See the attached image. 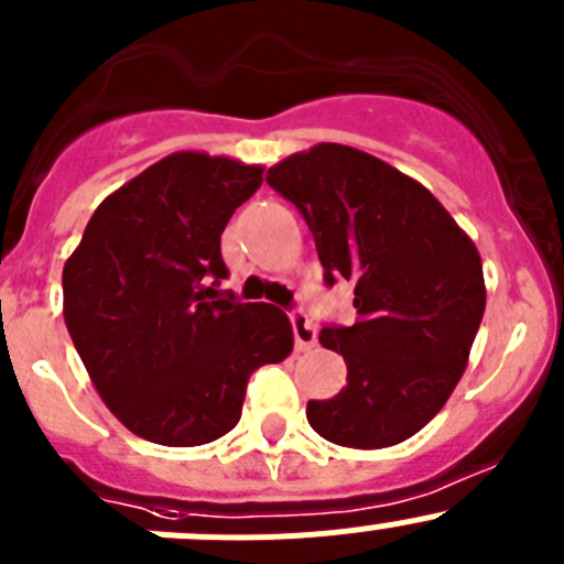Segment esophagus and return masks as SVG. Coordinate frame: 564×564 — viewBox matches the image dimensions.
Instances as JSON below:
<instances>
[{
	"mask_svg": "<svg viewBox=\"0 0 564 564\" xmlns=\"http://www.w3.org/2000/svg\"><path fill=\"white\" fill-rule=\"evenodd\" d=\"M289 319H292V330H294V347L300 349V352H305V349H311L316 344V327L311 325L308 316L303 314V311H289Z\"/></svg>",
	"mask_w": 564,
	"mask_h": 564,
	"instance_id": "34e87169",
	"label": "esophagus"
}]
</instances>
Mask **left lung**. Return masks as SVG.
<instances>
[{"label": "left lung", "instance_id": "left-lung-1", "mask_svg": "<svg viewBox=\"0 0 564 564\" xmlns=\"http://www.w3.org/2000/svg\"><path fill=\"white\" fill-rule=\"evenodd\" d=\"M314 234L325 283H355L358 322L322 327L344 355L347 386L311 399L305 415L325 441L386 449L419 433L468 366L485 314L477 245L441 200L388 162L319 143L267 171Z\"/></svg>", "mask_w": 564, "mask_h": 564}]
</instances>
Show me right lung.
I'll use <instances>...</instances> for the list:
<instances>
[{
  "mask_svg": "<svg viewBox=\"0 0 564 564\" xmlns=\"http://www.w3.org/2000/svg\"><path fill=\"white\" fill-rule=\"evenodd\" d=\"M261 176V165L176 151L107 195L65 261L70 341L104 404L140 438H223L250 375L292 352L281 308L217 292L228 275L220 237Z\"/></svg>",
  "mask_w": 564,
  "mask_h": 564,
  "instance_id": "obj_1",
  "label": "right lung"
}]
</instances>
